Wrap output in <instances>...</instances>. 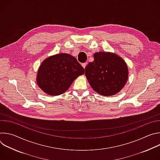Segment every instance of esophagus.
Returning a JSON list of instances; mask_svg holds the SVG:
<instances>
[{
    "instance_id": "1",
    "label": "esophagus",
    "mask_w": 160,
    "mask_h": 160,
    "mask_svg": "<svg viewBox=\"0 0 160 160\" xmlns=\"http://www.w3.org/2000/svg\"><path fill=\"white\" fill-rule=\"evenodd\" d=\"M87 62H84V63H82V66H83V68H84V69H85V67H86V65H87Z\"/></svg>"
}]
</instances>
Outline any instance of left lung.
<instances>
[{
	"label": "left lung",
	"instance_id": "8db88e82",
	"mask_svg": "<svg viewBox=\"0 0 160 160\" xmlns=\"http://www.w3.org/2000/svg\"><path fill=\"white\" fill-rule=\"evenodd\" d=\"M94 60L85 67V76L95 92L104 96L116 94L125 86L128 77L125 61L116 54L96 52Z\"/></svg>",
	"mask_w": 160,
	"mask_h": 160
}]
</instances>
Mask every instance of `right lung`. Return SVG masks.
I'll list each match as a JSON object with an SVG mask.
<instances>
[{"label": "right lung", "mask_w": 160, "mask_h": 160, "mask_svg": "<svg viewBox=\"0 0 160 160\" xmlns=\"http://www.w3.org/2000/svg\"><path fill=\"white\" fill-rule=\"evenodd\" d=\"M84 73V68L75 57L61 53L42 62L37 72V83L45 93L56 96L68 90L73 82Z\"/></svg>", "instance_id": "add662e5"}]
</instances>
